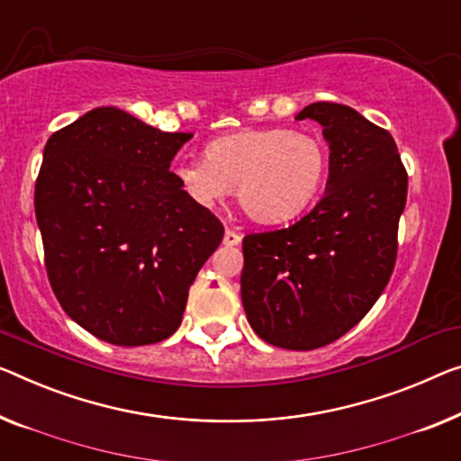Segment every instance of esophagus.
<instances>
[{"mask_svg": "<svg viewBox=\"0 0 461 461\" xmlns=\"http://www.w3.org/2000/svg\"><path fill=\"white\" fill-rule=\"evenodd\" d=\"M240 242H242V236H240L238 231L225 230V236H223V244L225 246H238Z\"/></svg>", "mask_w": 461, "mask_h": 461, "instance_id": "esophagus-1", "label": "esophagus"}]
</instances>
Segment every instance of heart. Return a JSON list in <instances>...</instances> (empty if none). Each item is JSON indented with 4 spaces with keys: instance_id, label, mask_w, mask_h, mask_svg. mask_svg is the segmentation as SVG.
Instances as JSON below:
<instances>
[{
    "instance_id": "1",
    "label": "heart",
    "mask_w": 461,
    "mask_h": 461,
    "mask_svg": "<svg viewBox=\"0 0 461 461\" xmlns=\"http://www.w3.org/2000/svg\"><path fill=\"white\" fill-rule=\"evenodd\" d=\"M329 153L319 136L292 128H249L219 136L204 159L174 165L180 188L211 207L236 186L240 207L260 223L300 215L325 186Z\"/></svg>"
}]
</instances>
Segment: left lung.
<instances>
[{"label": "left lung", "instance_id": "8db88e82", "mask_svg": "<svg viewBox=\"0 0 461 461\" xmlns=\"http://www.w3.org/2000/svg\"><path fill=\"white\" fill-rule=\"evenodd\" d=\"M329 144L325 196L285 230L244 238L242 304L260 339L317 349L362 321L384 290L397 254L408 174L395 140L356 109L311 103Z\"/></svg>", "mask_w": 461, "mask_h": 461}]
</instances>
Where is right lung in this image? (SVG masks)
<instances>
[{
  "mask_svg": "<svg viewBox=\"0 0 461 461\" xmlns=\"http://www.w3.org/2000/svg\"><path fill=\"white\" fill-rule=\"evenodd\" d=\"M190 139L97 107L45 144L34 212L47 275L68 317L101 341L134 348L176 333L221 244V221L169 171Z\"/></svg>",
  "mask_w": 461,
  "mask_h": 461,
  "instance_id": "add662e5",
  "label": "right lung"
}]
</instances>
